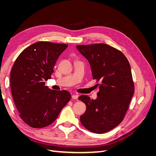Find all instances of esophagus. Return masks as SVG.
<instances>
[{
  "label": "esophagus",
  "instance_id": "34e87169",
  "mask_svg": "<svg viewBox=\"0 0 156 156\" xmlns=\"http://www.w3.org/2000/svg\"><path fill=\"white\" fill-rule=\"evenodd\" d=\"M78 97H79V96L77 95V94H73V95H72V99H73V100H77Z\"/></svg>",
  "mask_w": 156,
  "mask_h": 156
}]
</instances>
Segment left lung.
<instances>
[{
  "label": "left lung",
  "instance_id": "obj_1",
  "mask_svg": "<svg viewBox=\"0 0 156 156\" xmlns=\"http://www.w3.org/2000/svg\"><path fill=\"white\" fill-rule=\"evenodd\" d=\"M90 63L93 79L100 91L96 100L87 95L79 98L86 104L80 117L83 126L96 133L115 128L123 120L134 94L130 64L121 51L105 44L77 45Z\"/></svg>",
  "mask_w": 156,
  "mask_h": 156
}]
</instances>
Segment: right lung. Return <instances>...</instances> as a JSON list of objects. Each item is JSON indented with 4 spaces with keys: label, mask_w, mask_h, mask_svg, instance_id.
<instances>
[{
    "label": "right lung",
    "mask_w": 156,
    "mask_h": 156,
    "mask_svg": "<svg viewBox=\"0 0 156 156\" xmlns=\"http://www.w3.org/2000/svg\"><path fill=\"white\" fill-rule=\"evenodd\" d=\"M67 44L38 41L18 56L11 70L10 87L20 117L34 128L51 124L70 100L66 90H53L45 86Z\"/></svg>",
    "instance_id": "1"
}]
</instances>
